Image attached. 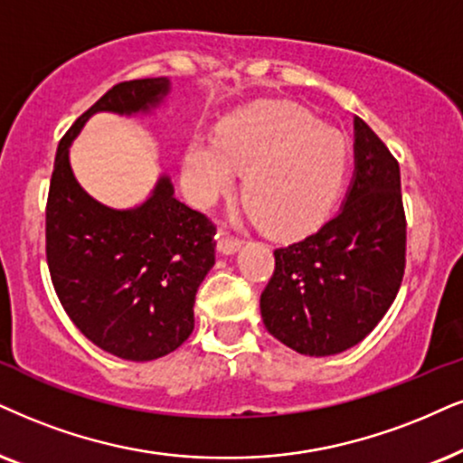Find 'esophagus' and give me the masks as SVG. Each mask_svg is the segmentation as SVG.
Returning a JSON list of instances; mask_svg holds the SVG:
<instances>
[{
  "label": "esophagus",
  "mask_w": 463,
  "mask_h": 463,
  "mask_svg": "<svg viewBox=\"0 0 463 463\" xmlns=\"http://www.w3.org/2000/svg\"><path fill=\"white\" fill-rule=\"evenodd\" d=\"M239 248H241V241H239V239L231 237V235H228V232H220V237H218V251H220L222 256L237 254Z\"/></svg>",
  "instance_id": "1"
}]
</instances>
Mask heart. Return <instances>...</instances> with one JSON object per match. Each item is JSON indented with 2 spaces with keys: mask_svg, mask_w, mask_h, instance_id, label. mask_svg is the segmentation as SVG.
<instances>
[{
  "mask_svg": "<svg viewBox=\"0 0 463 463\" xmlns=\"http://www.w3.org/2000/svg\"><path fill=\"white\" fill-rule=\"evenodd\" d=\"M346 168V140L297 104L250 107L222 124L218 138L194 137L184 160V181L198 204L235 188L271 235L306 231L329 207Z\"/></svg>",
  "mask_w": 463,
  "mask_h": 463,
  "instance_id": "b5f03b06",
  "label": "heart"
}]
</instances>
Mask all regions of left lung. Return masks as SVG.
<instances>
[{
  "label": "left lung",
  "instance_id": "1",
  "mask_svg": "<svg viewBox=\"0 0 463 463\" xmlns=\"http://www.w3.org/2000/svg\"><path fill=\"white\" fill-rule=\"evenodd\" d=\"M400 164L354 117V173L339 212L275 250L260 316L275 339L307 356L356 346L395 301L406 265Z\"/></svg>",
  "mask_w": 463,
  "mask_h": 463
}]
</instances>
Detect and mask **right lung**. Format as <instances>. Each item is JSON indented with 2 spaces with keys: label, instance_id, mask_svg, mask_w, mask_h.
Segmentation results:
<instances>
[{
  "label": "right lung",
  "instance_id": "obj_1",
  "mask_svg": "<svg viewBox=\"0 0 463 463\" xmlns=\"http://www.w3.org/2000/svg\"><path fill=\"white\" fill-rule=\"evenodd\" d=\"M171 80H126L104 93L61 138L46 204V260L76 329L104 353L154 361L194 331V299L215 265V228L175 198L168 173L137 207L115 209L74 177L70 145L96 113L154 115Z\"/></svg>",
  "mask_w": 463,
  "mask_h": 463
}]
</instances>
